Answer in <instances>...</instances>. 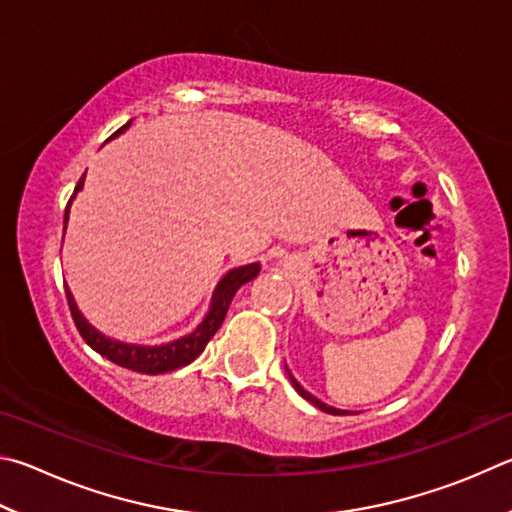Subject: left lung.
<instances>
[{
    "instance_id": "left-lung-1",
    "label": "left lung",
    "mask_w": 512,
    "mask_h": 512,
    "mask_svg": "<svg viewBox=\"0 0 512 512\" xmlns=\"http://www.w3.org/2000/svg\"><path fill=\"white\" fill-rule=\"evenodd\" d=\"M290 373V371H288ZM290 380H292V384H294V389H297V393L301 398H306L308 402H312V405H315L317 409H321V411H326V414H333V416H342V414H346V411H342V409H335V407H328V405H324V402L321 400H317L315 396H310V393L301 387V384L292 378V373H290Z\"/></svg>"
}]
</instances>
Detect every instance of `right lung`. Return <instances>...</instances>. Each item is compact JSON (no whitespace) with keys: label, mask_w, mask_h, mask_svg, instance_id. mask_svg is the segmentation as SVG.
<instances>
[{"label":"right lung","mask_w":512,"mask_h":512,"mask_svg":"<svg viewBox=\"0 0 512 512\" xmlns=\"http://www.w3.org/2000/svg\"><path fill=\"white\" fill-rule=\"evenodd\" d=\"M128 125L130 123H125L121 130H116L112 134V137H116V134L123 132L125 128H128ZM83 179H85V175L80 177L76 191H80V186H83ZM76 191H74V195H76ZM74 195H71V200H74ZM71 200H69V204H71ZM69 204H67V211H65V224H67V218H69ZM258 270H261V265H258V263H251V265L236 267V270H231L218 283V288H215L213 299H211V310H209V315L204 317L202 324L197 326L191 335L179 337V339H175V342L161 344V346L123 344V342H116V339L101 335L96 328L87 324L83 315H80L76 303H74V297H71L67 285H65V294H67L71 317H74V324L78 328L80 337H83L96 353H101L110 362L123 366V369L146 373V375H157V373H168V371L179 369V366L191 364L195 357L204 351V346L209 344V339L215 333H218V328L222 326L224 317H227V310L231 306L233 294L238 292L240 285H245L247 281L254 279V276H258Z\"/></svg>","instance_id":"obj_1"}]
</instances>
